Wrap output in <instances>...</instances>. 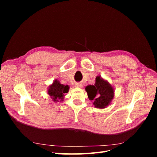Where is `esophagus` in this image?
Wrapping results in <instances>:
<instances>
[{
    "label": "esophagus",
    "mask_w": 157,
    "mask_h": 157,
    "mask_svg": "<svg viewBox=\"0 0 157 157\" xmlns=\"http://www.w3.org/2000/svg\"><path fill=\"white\" fill-rule=\"evenodd\" d=\"M75 88H80L82 87V84H80V83H77V84H76L75 85Z\"/></svg>",
    "instance_id": "1"
}]
</instances>
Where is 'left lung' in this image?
<instances>
[{
    "label": "left lung",
    "mask_w": 157,
    "mask_h": 157,
    "mask_svg": "<svg viewBox=\"0 0 157 157\" xmlns=\"http://www.w3.org/2000/svg\"><path fill=\"white\" fill-rule=\"evenodd\" d=\"M90 100L98 109H105L110 105L115 96V88L101 76H97L94 85H88L85 88Z\"/></svg>",
    "instance_id": "1"
}]
</instances>
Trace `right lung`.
I'll return each mask as SVG.
<instances>
[{"label": "right lung", "mask_w": 157, "mask_h": 157, "mask_svg": "<svg viewBox=\"0 0 157 157\" xmlns=\"http://www.w3.org/2000/svg\"><path fill=\"white\" fill-rule=\"evenodd\" d=\"M69 90L68 85L61 84L58 79L54 80L53 83L48 87V94L54 102H61Z\"/></svg>", "instance_id": "right-lung-1"}]
</instances>
